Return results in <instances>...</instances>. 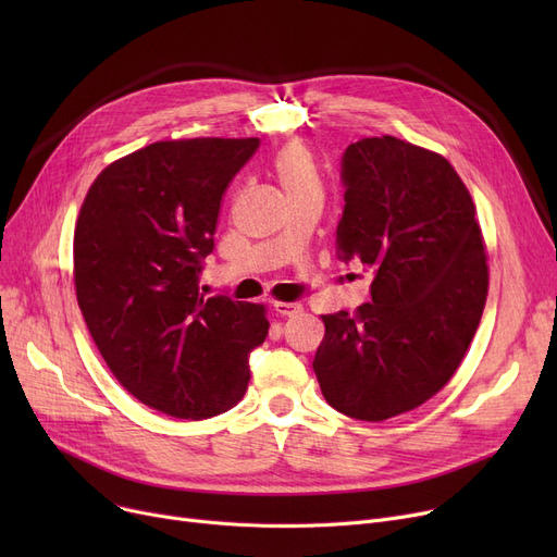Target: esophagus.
Segmentation results:
<instances>
[{
	"label": "esophagus",
	"mask_w": 557,
	"mask_h": 557,
	"mask_svg": "<svg viewBox=\"0 0 557 557\" xmlns=\"http://www.w3.org/2000/svg\"><path fill=\"white\" fill-rule=\"evenodd\" d=\"M273 309L280 313V315H298L305 307L300 302H284V300H277L273 302Z\"/></svg>",
	"instance_id": "1"
}]
</instances>
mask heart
<instances>
[{
    "mask_svg": "<svg viewBox=\"0 0 557 557\" xmlns=\"http://www.w3.org/2000/svg\"><path fill=\"white\" fill-rule=\"evenodd\" d=\"M273 171L288 200L307 196H323L325 183L311 151L302 144H286L273 158Z\"/></svg>",
    "mask_w": 557,
    "mask_h": 557,
    "instance_id": "b5f03b06",
    "label": "heart"
}]
</instances>
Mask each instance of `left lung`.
Listing matches in <instances>:
<instances>
[{"instance_id": "obj_1", "label": "left lung", "mask_w": 557, "mask_h": 557, "mask_svg": "<svg viewBox=\"0 0 557 557\" xmlns=\"http://www.w3.org/2000/svg\"><path fill=\"white\" fill-rule=\"evenodd\" d=\"M341 259L374 273L370 302L323 315L313 372L332 408L382 422L441 393L465 359L487 298L476 205L441 153L393 135L343 156Z\"/></svg>"}]
</instances>
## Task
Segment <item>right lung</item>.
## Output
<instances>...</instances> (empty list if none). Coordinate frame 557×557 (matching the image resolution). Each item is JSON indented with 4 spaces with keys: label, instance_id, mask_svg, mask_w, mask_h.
<instances>
[{
    "label": "right lung",
    "instance_id": "add662e5",
    "mask_svg": "<svg viewBox=\"0 0 557 557\" xmlns=\"http://www.w3.org/2000/svg\"><path fill=\"white\" fill-rule=\"evenodd\" d=\"M259 137L162 139L110 162L74 227L85 325L120 382L156 411L205 420L242 401L267 307L205 298L221 200Z\"/></svg>",
    "mask_w": 557,
    "mask_h": 557
}]
</instances>
